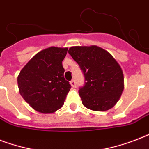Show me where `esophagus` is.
<instances>
[{
    "instance_id": "esophagus-1",
    "label": "esophagus",
    "mask_w": 149,
    "mask_h": 149,
    "mask_svg": "<svg viewBox=\"0 0 149 149\" xmlns=\"http://www.w3.org/2000/svg\"><path fill=\"white\" fill-rule=\"evenodd\" d=\"M70 84H71V86H72V87H76L77 86V84H76V81H75L74 79H72L71 81H70Z\"/></svg>"
}]
</instances>
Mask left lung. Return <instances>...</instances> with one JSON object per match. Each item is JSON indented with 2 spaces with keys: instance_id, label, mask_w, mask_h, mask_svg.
I'll return each mask as SVG.
<instances>
[{
  "instance_id": "obj_1",
  "label": "left lung",
  "mask_w": 149,
  "mask_h": 149,
  "mask_svg": "<svg viewBox=\"0 0 149 149\" xmlns=\"http://www.w3.org/2000/svg\"><path fill=\"white\" fill-rule=\"evenodd\" d=\"M68 52L84 73L85 83L79 90L83 104L96 111L113 107L124 90V75L118 62L96 45L74 46Z\"/></svg>"
}]
</instances>
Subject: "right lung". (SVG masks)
<instances>
[{
  "label": "right lung",
  "instance_id": "right-lung-1",
  "mask_svg": "<svg viewBox=\"0 0 149 149\" xmlns=\"http://www.w3.org/2000/svg\"><path fill=\"white\" fill-rule=\"evenodd\" d=\"M67 48L50 47L39 52L17 77L20 94L36 111L53 113L63 107L71 85L64 78L63 60Z\"/></svg>",
  "mask_w": 149,
  "mask_h": 149
}]
</instances>
